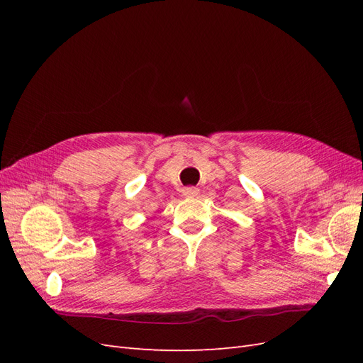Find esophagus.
I'll return each mask as SVG.
<instances>
[{"mask_svg": "<svg viewBox=\"0 0 363 363\" xmlns=\"http://www.w3.org/2000/svg\"><path fill=\"white\" fill-rule=\"evenodd\" d=\"M183 195H184V196H189V199H192V196L199 195V188H194V186H191V188H184V189H183Z\"/></svg>", "mask_w": 363, "mask_h": 363, "instance_id": "esophagus-1", "label": "esophagus"}]
</instances>
